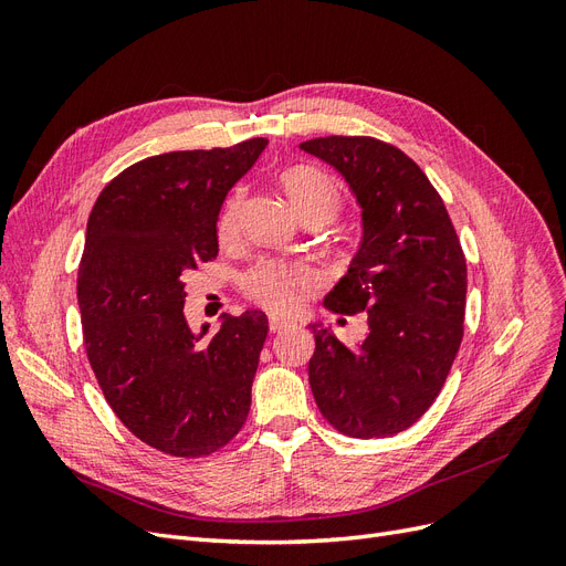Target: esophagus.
Here are the masks:
<instances>
[{"instance_id": "1", "label": "esophagus", "mask_w": 566, "mask_h": 566, "mask_svg": "<svg viewBox=\"0 0 566 566\" xmlns=\"http://www.w3.org/2000/svg\"><path fill=\"white\" fill-rule=\"evenodd\" d=\"M290 321L287 318H281V316H269V328L271 333H281L283 328H287Z\"/></svg>"}]
</instances>
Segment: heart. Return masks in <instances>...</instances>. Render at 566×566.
I'll return each mask as SVG.
<instances>
[{"label":"heart","mask_w":566,"mask_h":566,"mask_svg":"<svg viewBox=\"0 0 566 566\" xmlns=\"http://www.w3.org/2000/svg\"><path fill=\"white\" fill-rule=\"evenodd\" d=\"M279 184L287 196L290 205L302 219H321L328 221L337 214L342 205V191L337 181L325 175L314 165H290L279 175ZM241 210H243V191L233 188L227 196L217 219V238L221 243H233L241 233ZM316 283L312 269L297 262H276L269 260L256 264L243 281L245 293L260 302L271 312H287L297 302L302 287Z\"/></svg>","instance_id":"heart-1"}]
</instances>
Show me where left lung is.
Wrapping results in <instances>:
<instances>
[{
	"mask_svg": "<svg viewBox=\"0 0 566 566\" xmlns=\"http://www.w3.org/2000/svg\"><path fill=\"white\" fill-rule=\"evenodd\" d=\"M300 148L345 177L364 221L361 248L323 304L335 314L366 312L368 333L347 347L310 325L316 406L347 437L399 434L434 403L460 349L465 254L437 188L397 146L321 136Z\"/></svg>",
	"mask_w": 566,
	"mask_h": 566,
	"instance_id": "left-lung-1",
	"label": "left lung"
}]
</instances>
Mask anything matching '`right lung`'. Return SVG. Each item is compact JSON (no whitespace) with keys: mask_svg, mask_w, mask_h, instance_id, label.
Returning a JSON list of instances; mask_svg holds the SVG:
<instances>
[{"mask_svg":"<svg viewBox=\"0 0 566 566\" xmlns=\"http://www.w3.org/2000/svg\"><path fill=\"white\" fill-rule=\"evenodd\" d=\"M269 142L134 163L96 198L77 273L84 349L127 430L167 455H210L241 432L269 333L262 312L188 328L186 276L212 262L231 186Z\"/></svg>","mask_w":566,"mask_h":566,"instance_id":"add662e5","label":"right lung"}]
</instances>
